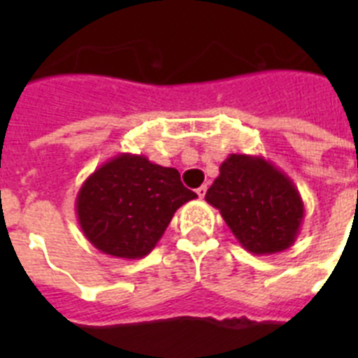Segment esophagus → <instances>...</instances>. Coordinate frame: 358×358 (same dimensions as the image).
<instances>
[{
	"label": "esophagus",
	"instance_id": "34e87169",
	"mask_svg": "<svg viewBox=\"0 0 358 358\" xmlns=\"http://www.w3.org/2000/svg\"><path fill=\"white\" fill-rule=\"evenodd\" d=\"M206 192H208V186L206 185H202L201 186V188H197V195H199V197H204V195H206Z\"/></svg>",
	"mask_w": 358,
	"mask_h": 358
}]
</instances>
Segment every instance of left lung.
Returning <instances> with one entry per match:
<instances>
[{
	"label": "left lung",
	"mask_w": 358,
	"mask_h": 358,
	"mask_svg": "<svg viewBox=\"0 0 358 358\" xmlns=\"http://www.w3.org/2000/svg\"><path fill=\"white\" fill-rule=\"evenodd\" d=\"M231 233L252 255H274L296 242L305 204L285 172L260 156L229 154L206 192Z\"/></svg>",
	"instance_id": "obj_1"
}]
</instances>
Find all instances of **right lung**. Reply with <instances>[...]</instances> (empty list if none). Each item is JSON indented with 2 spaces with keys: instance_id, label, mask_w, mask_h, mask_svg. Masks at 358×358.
I'll list each match as a JSON object with an SVG mask.
<instances>
[{
  "instance_id": "1",
  "label": "right lung",
  "mask_w": 358,
  "mask_h": 358,
  "mask_svg": "<svg viewBox=\"0 0 358 358\" xmlns=\"http://www.w3.org/2000/svg\"><path fill=\"white\" fill-rule=\"evenodd\" d=\"M195 197L176 169L120 154L85 179L75 210L82 233L98 251L138 260L156 248L173 213Z\"/></svg>"
}]
</instances>
